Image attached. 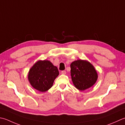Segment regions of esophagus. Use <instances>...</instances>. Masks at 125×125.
<instances>
[{"label": "esophagus", "instance_id": "34e87169", "mask_svg": "<svg viewBox=\"0 0 125 125\" xmlns=\"http://www.w3.org/2000/svg\"><path fill=\"white\" fill-rule=\"evenodd\" d=\"M61 74H63V75H65L66 74V72L65 70H63L61 72Z\"/></svg>", "mask_w": 125, "mask_h": 125}]
</instances>
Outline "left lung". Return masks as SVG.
<instances>
[{
	"mask_svg": "<svg viewBox=\"0 0 125 125\" xmlns=\"http://www.w3.org/2000/svg\"><path fill=\"white\" fill-rule=\"evenodd\" d=\"M70 73L74 86L81 91L92 87L98 78L96 69L86 60H78L70 64Z\"/></svg>",
	"mask_w": 125,
	"mask_h": 125,
	"instance_id": "1",
	"label": "left lung"
}]
</instances>
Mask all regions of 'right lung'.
I'll return each instance as SVG.
<instances>
[{"mask_svg": "<svg viewBox=\"0 0 125 125\" xmlns=\"http://www.w3.org/2000/svg\"><path fill=\"white\" fill-rule=\"evenodd\" d=\"M58 75L57 68L50 61L39 60L29 70L28 80L34 89L45 92L52 86Z\"/></svg>", "mask_w": 125, "mask_h": 125, "instance_id": "obj_1", "label": "right lung"}]
</instances>
